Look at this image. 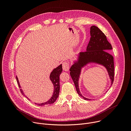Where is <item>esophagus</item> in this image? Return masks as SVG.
<instances>
[{"label":"esophagus","mask_w":131,"mask_h":131,"mask_svg":"<svg viewBox=\"0 0 131 131\" xmlns=\"http://www.w3.org/2000/svg\"><path fill=\"white\" fill-rule=\"evenodd\" d=\"M62 66H63V69L64 70L68 71L69 70V64L68 62L64 61L62 63Z\"/></svg>","instance_id":"obj_1"}]
</instances>
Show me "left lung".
Returning <instances> with one entry per match:
<instances>
[{
  "instance_id": "left-lung-1",
  "label": "left lung",
  "mask_w": 131,
  "mask_h": 131,
  "mask_svg": "<svg viewBox=\"0 0 131 131\" xmlns=\"http://www.w3.org/2000/svg\"><path fill=\"white\" fill-rule=\"evenodd\" d=\"M91 38L85 52L79 53L78 61L74 62L69 70L70 76L74 82L78 94L85 100L91 99L84 97L79 88V79L81 68L89 63H96L104 66L111 80V85L114 80V57L109 52L113 49L107 39L106 35L97 27L92 26L90 28Z\"/></svg>"
}]
</instances>
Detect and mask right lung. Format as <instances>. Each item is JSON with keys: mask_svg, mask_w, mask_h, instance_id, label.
Segmentation results:
<instances>
[{"mask_svg": "<svg viewBox=\"0 0 131 131\" xmlns=\"http://www.w3.org/2000/svg\"><path fill=\"white\" fill-rule=\"evenodd\" d=\"M62 70H62V64H61L58 67H57L56 68H54L50 73V80H51V82H52V83L53 84V86H54L53 94L52 97L50 98V99L49 101H48L47 102H45V103H42L38 104V103H35V104L36 105H37L38 106H45V105H48V104H52L54 103L55 102V101L57 100V99H58V97H59V95L60 88V76L61 73H62ZM16 81H17L18 85L20 88V91L22 94V95L25 96L26 98H27L29 100V99L28 97H27L26 96H25V94L23 93V90L22 89H21V86H20L19 81H18V78H17V76H16Z\"/></svg>", "mask_w": 131, "mask_h": 131, "instance_id": "add662e5", "label": "right lung"}]
</instances>
